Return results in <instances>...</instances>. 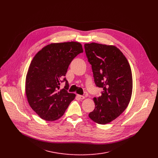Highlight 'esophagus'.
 <instances>
[{"mask_svg": "<svg viewBox=\"0 0 158 158\" xmlns=\"http://www.w3.org/2000/svg\"><path fill=\"white\" fill-rule=\"evenodd\" d=\"M77 97L79 99H84L85 98V97L84 96H81V95H77Z\"/></svg>", "mask_w": 158, "mask_h": 158, "instance_id": "34e87169", "label": "esophagus"}]
</instances>
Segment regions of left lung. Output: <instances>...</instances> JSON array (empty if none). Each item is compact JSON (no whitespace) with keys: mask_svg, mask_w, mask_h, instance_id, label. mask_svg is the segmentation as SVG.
<instances>
[{"mask_svg":"<svg viewBox=\"0 0 158 158\" xmlns=\"http://www.w3.org/2000/svg\"><path fill=\"white\" fill-rule=\"evenodd\" d=\"M84 48L92 65L95 84L103 89L101 96L93 99L95 109L89 117L98 124H106L120 116L130 102L132 91L131 67L116 46L93 42L85 44Z\"/></svg>","mask_w":158,"mask_h":158,"instance_id":"8db88e82","label":"left lung"}]
</instances>
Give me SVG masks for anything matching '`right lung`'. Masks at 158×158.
<instances>
[{"label":"right lung","instance_id":"right-lung-1","mask_svg":"<svg viewBox=\"0 0 158 158\" xmlns=\"http://www.w3.org/2000/svg\"><path fill=\"white\" fill-rule=\"evenodd\" d=\"M82 45L76 42L48 45L34 57L26 76V94L31 108L42 119L52 121L63 116L76 95L67 92L65 76L69 65ZM64 88L59 90L60 82Z\"/></svg>","mask_w":158,"mask_h":158}]
</instances>
